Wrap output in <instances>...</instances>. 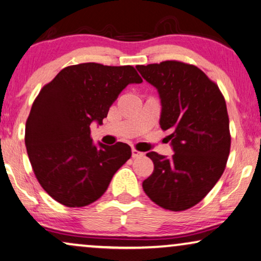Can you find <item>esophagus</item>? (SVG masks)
<instances>
[{
    "instance_id": "1",
    "label": "esophagus",
    "mask_w": 261,
    "mask_h": 261,
    "mask_svg": "<svg viewBox=\"0 0 261 261\" xmlns=\"http://www.w3.org/2000/svg\"><path fill=\"white\" fill-rule=\"evenodd\" d=\"M143 156H144V152L138 151L137 149H133V158L134 159H140V158H143Z\"/></svg>"
}]
</instances>
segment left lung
<instances>
[{
	"label": "left lung",
	"mask_w": 261,
	"mask_h": 261,
	"mask_svg": "<svg viewBox=\"0 0 261 261\" xmlns=\"http://www.w3.org/2000/svg\"><path fill=\"white\" fill-rule=\"evenodd\" d=\"M136 68L159 90L160 125L174 150L171 158L148 152L154 172L143 190L163 209L187 210L213 190L227 166L231 137L224 96L196 65L165 61Z\"/></svg>",
	"instance_id": "left-lung-1"
}]
</instances>
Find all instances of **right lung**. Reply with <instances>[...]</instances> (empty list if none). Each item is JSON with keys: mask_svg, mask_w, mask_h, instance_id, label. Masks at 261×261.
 Wrapping results in <instances>:
<instances>
[{"mask_svg": "<svg viewBox=\"0 0 261 261\" xmlns=\"http://www.w3.org/2000/svg\"><path fill=\"white\" fill-rule=\"evenodd\" d=\"M143 80L131 65H70L40 89L26 121L25 144L34 175L56 201L81 207L106 192L131 148L93 144L90 123L107 117L128 83Z\"/></svg>", "mask_w": 261, "mask_h": 261, "instance_id": "obj_1", "label": "right lung"}]
</instances>
